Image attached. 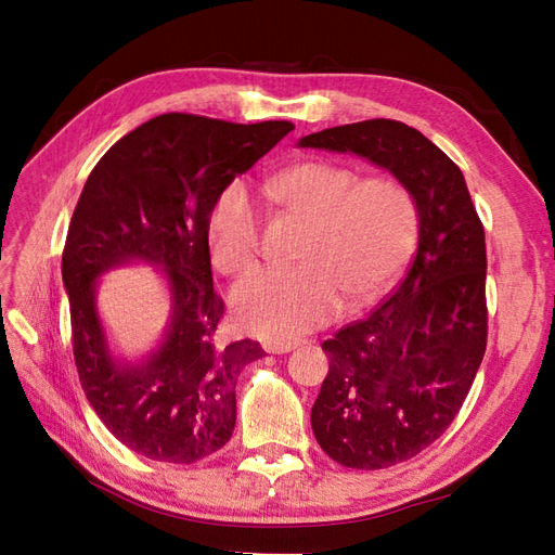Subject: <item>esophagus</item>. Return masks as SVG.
Wrapping results in <instances>:
<instances>
[{
    "label": "esophagus",
    "instance_id": "obj_1",
    "mask_svg": "<svg viewBox=\"0 0 555 555\" xmlns=\"http://www.w3.org/2000/svg\"><path fill=\"white\" fill-rule=\"evenodd\" d=\"M298 345V340H266L263 349L271 351V354H287V351L296 349Z\"/></svg>",
    "mask_w": 555,
    "mask_h": 555
}]
</instances>
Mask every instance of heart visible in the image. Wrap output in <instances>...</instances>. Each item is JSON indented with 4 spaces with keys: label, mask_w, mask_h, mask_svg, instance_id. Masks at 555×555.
<instances>
[{
    "label": "heart",
    "mask_w": 555,
    "mask_h": 555,
    "mask_svg": "<svg viewBox=\"0 0 555 555\" xmlns=\"http://www.w3.org/2000/svg\"><path fill=\"white\" fill-rule=\"evenodd\" d=\"M268 201L304 222L296 268H266L231 294L236 322L263 338L287 340L326 324L340 310L375 300L410 261L422 210L410 184L365 176L347 164L308 159L266 178ZM208 249L217 271L243 275L259 259L261 220L238 182L217 196L208 217Z\"/></svg>",
    "instance_id": "heart-1"
}]
</instances>
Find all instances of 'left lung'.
Instances as JSON below:
<instances>
[{"label":"left lung","mask_w":555,"mask_h":555,"mask_svg":"<svg viewBox=\"0 0 555 555\" xmlns=\"http://www.w3.org/2000/svg\"><path fill=\"white\" fill-rule=\"evenodd\" d=\"M300 145L384 166L422 210L416 257L393 294L322 345L328 375L310 414L335 463L384 469L438 440L475 382L489 335L483 224L459 166L414 127L375 117Z\"/></svg>","instance_id":"obj_1"}]
</instances>
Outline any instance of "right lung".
Segmentation results:
<instances>
[{"label":"right lung","mask_w":555,"mask_h":555,"mask_svg":"<svg viewBox=\"0 0 555 555\" xmlns=\"http://www.w3.org/2000/svg\"><path fill=\"white\" fill-rule=\"evenodd\" d=\"M292 129L164 113L117 141L82 188L62 251L74 361L96 416L139 456L192 465L231 438L236 379L263 349L217 340L224 300L212 287L208 217ZM129 258L159 262L175 292V324L141 369L114 365L93 308L95 278Z\"/></svg>","instance_id":"obj_1"}]
</instances>
